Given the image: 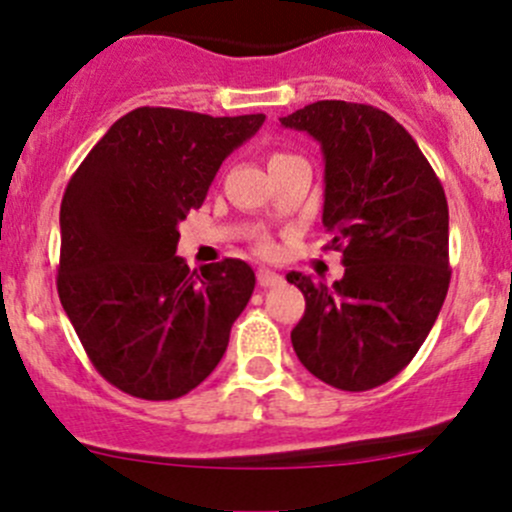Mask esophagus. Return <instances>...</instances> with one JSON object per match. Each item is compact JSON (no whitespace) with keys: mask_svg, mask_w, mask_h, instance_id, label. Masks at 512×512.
Listing matches in <instances>:
<instances>
[{"mask_svg":"<svg viewBox=\"0 0 512 512\" xmlns=\"http://www.w3.org/2000/svg\"><path fill=\"white\" fill-rule=\"evenodd\" d=\"M280 282H282V277L277 275V272L265 270V267H262V270H257V285L260 287H275V285H280Z\"/></svg>","mask_w":512,"mask_h":512,"instance_id":"esophagus-1","label":"esophagus"}]
</instances>
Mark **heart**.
Masks as SVG:
<instances>
[{
	"instance_id": "1",
	"label": "heart",
	"mask_w": 512,
	"mask_h": 512,
	"mask_svg": "<svg viewBox=\"0 0 512 512\" xmlns=\"http://www.w3.org/2000/svg\"><path fill=\"white\" fill-rule=\"evenodd\" d=\"M280 156H285V153H277V156H272V158H280ZM257 252H260V255H272V252H275V247H272L270 240H260L257 242Z\"/></svg>"
}]
</instances>
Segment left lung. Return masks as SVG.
Masks as SVG:
<instances>
[{"label":"left lung","mask_w":512,"mask_h":512,"mask_svg":"<svg viewBox=\"0 0 512 512\" xmlns=\"http://www.w3.org/2000/svg\"><path fill=\"white\" fill-rule=\"evenodd\" d=\"M280 121L322 146V223L344 262L332 287L287 275L307 302L292 347L324 384L376 389L414 359L446 299V193L409 131L381 108L317 101Z\"/></svg>","instance_id":"1"}]
</instances>
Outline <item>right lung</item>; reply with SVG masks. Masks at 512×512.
Returning <instances> with one entry per match:
<instances>
[{
    "instance_id": "obj_1",
    "label": "right lung",
    "mask_w": 512,
    "mask_h": 512,
    "mask_svg": "<svg viewBox=\"0 0 512 512\" xmlns=\"http://www.w3.org/2000/svg\"><path fill=\"white\" fill-rule=\"evenodd\" d=\"M265 123L143 106L118 118L61 200L56 289L91 364L146 401L193 391L223 359L255 272L227 257L190 270L178 223L215 173Z\"/></svg>"
}]
</instances>
